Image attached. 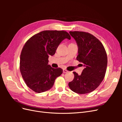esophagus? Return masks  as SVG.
Here are the masks:
<instances>
[{"label": "esophagus", "instance_id": "34e87169", "mask_svg": "<svg viewBox=\"0 0 122 122\" xmlns=\"http://www.w3.org/2000/svg\"><path fill=\"white\" fill-rule=\"evenodd\" d=\"M68 72V71L67 70H66V69L63 70V73H67Z\"/></svg>", "mask_w": 122, "mask_h": 122}]
</instances>
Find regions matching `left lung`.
<instances>
[{
  "instance_id": "left-lung-1",
  "label": "left lung",
  "mask_w": 122,
  "mask_h": 122,
  "mask_svg": "<svg viewBox=\"0 0 122 122\" xmlns=\"http://www.w3.org/2000/svg\"><path fill=\"white\" fill-rule=\"evenodd\" d=\"M78 47L76 59L85 68L80 75L74 72V78L68 84L75 93L83 94L94 91L104 79L107 65L106 52L101 42L94 36L83 31H70Z\"/></svg>"
}]
</instances>
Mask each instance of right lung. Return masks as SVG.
Returning <instances> with one entry per match:
<instances>
[{"label":"right lung","mask_w":122,"mask_h":122,"mask_svg":"<svg viewBox=\"0 0 122 122\" xmlns=\"http://www.w3.org/2000/svg\"><path fill=\"white\" fill-rule=\"evenodd\" d=\"M65 39H71L64 30H44L29 39L21 51L20 70L28 87L36 93L50 90L55 80L63 72L62 69L53 68L48 65L58 45Z\"/></svg>","instance_id":"add662e5"}]
</instances>
